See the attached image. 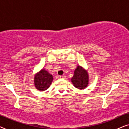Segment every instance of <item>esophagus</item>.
Segmentation results:
<instances>
[{"mask_svg":"<svg viewBox=\"0 0 129 129\" xmlns=\"http://www.w3.org/2000/svg\"><path fill=\"white\" fill-rule=\"evenodd\" d=\"M59 78L61 79H63V80H64V79H66V77L65 76V75H61V76H59Z\"/></svg>","mask_w":129,"mask_h":129,"instance_id":"1","label":"esophagus"}]
</instances>
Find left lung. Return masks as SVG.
I'll use <instances>...</instances> for the list:
<instances>
[{
	"label": "left lung",
	"mask_w": 129,
	"mask_h": 129,
	"mask_svg": "<svg viewBox=\"0 0 129 129\" xmlns=\"http://www.w3.org/2000/svg\"><path fill=\"white\" fill-rule=\"evenodd\" d=\"M89 81V75L87 70L81 66H77L73 77L71 78V82L74 86L79 90H83L88 86Z\"/></svg>",
	"instance_id": "1"
}]
</instances>
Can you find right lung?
Here are the masks:
<instances>
[{"label": "right lung", "mask_w": 129, "mask_h": 129, "mask_svg": "<svg viewBox=\"0 0 129 129\" xmlns=\"http://www.w3.org/2000/svg\"><path fill=\"white\" fill-rule=\"evenodd\" d=\"M53 81V76L47 70L42 68L34 77L35 87L39 91H44L49 88Z\"/></svg>", "instance_id": "obj_1"}]
</instances>
